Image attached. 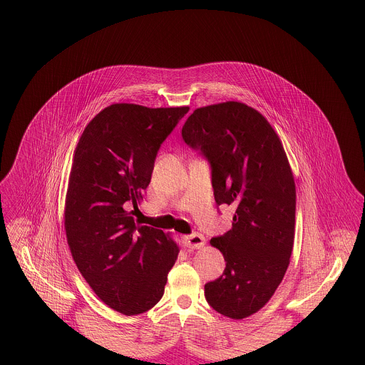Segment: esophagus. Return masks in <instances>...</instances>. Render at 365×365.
Instances as JSON below:
<instances>
[{
	"instance_id": "esophagus-1",
	"label": "esophagus",
	"mask_w": 365,
	"mask_h": 365,
	"mask_svg": "<svg viewBox=\"0 0 365 365\" xmlns=\"http://www.w3.org/2000/svg\"><path fill=\"white\" fill-rule=\"evenodd\" d=\"M182 245L188 249H201L205 245V237L200 233H192L188 236H182Z\"/></svg>"
}]
</instances>
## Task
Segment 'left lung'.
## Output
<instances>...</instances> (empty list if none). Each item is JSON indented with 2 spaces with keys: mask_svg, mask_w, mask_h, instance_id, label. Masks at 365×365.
I'll list each match as a JSON object with an SVG mask.
<instances>
[{
  "mask_svg": "<svg viewBox=\"0 0 365 365\" xmlns=\"http://www.w3.org/2000/svg\"><path fill=\"white\" fill-rule=\"evenodd\" d=\"M184 142L208 160L217 205H236L232 229L212 237L226 261L205 284L209 305L245 319L269 301L289 264L295 236V181L282 143L268 120L236 101L195 109Z\"/></svg>",
  "mask_w": 365,
  "mask_h": 365,
  "instance_id": "1",
  "label": "left lung"
}]
</instances>
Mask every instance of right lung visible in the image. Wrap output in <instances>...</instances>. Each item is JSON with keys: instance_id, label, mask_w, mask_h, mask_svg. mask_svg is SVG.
I'll return each mask as SVG.
<instances>
[{"instance_id": "right-lung-1", "label": "right lung", "mask_w": 365, "mask_h": 365, "mask_svg": "<svg viewBox=\"0 0 365 365\" xmlns=\"http://www.w3.org/2000/svg\"><path fill=\"white\" fill-rule=\"evenodd\" d=\"M188 110L109 105L86 126L74 150L64 208L67 243L97 297L128 316L161 299L178 256L163 230L135 222L133 215L161 143Z\"/></svg>"}]
</instances>
